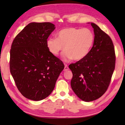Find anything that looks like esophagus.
<instances>
[{
  "label": "esophagus",
  "mask_w": 125,
  "mask_h": 125,
  "mask_svg": "<svg viewBox=\"0 0 125 125\" xmlns=\"http://www.w3.org/2000/svg\"><path fill=\"white\" fill-rule=\"evenodd\" d=\"M69 70V68H68V65L67 64H65V66H64V71H67V70Z\"/></svg>",
  "instance_id": "esophagus-1"
}]
</instances>
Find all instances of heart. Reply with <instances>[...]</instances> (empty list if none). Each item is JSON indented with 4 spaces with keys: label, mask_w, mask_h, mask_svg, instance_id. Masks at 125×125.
<instances>
[{
    "label": "heart",
    "mask_w": 125,
    "mask_h": 125,
    "mask_svg": "<svg viewBox=\"0 0 125 125\" xmlns=\"http://www.w3.org/2000/svg\"><path fill=\"white\" fill-rule=\"evenodd\" d=\"M94 40V34L89 28L68 27L58 31L57 38L48 39L47 46L52 55L57 56L64 49L63 57L65 60L79 61L89 54Z\"/></svg>",
    "instance_id": "obj_1"
}]
</instances>
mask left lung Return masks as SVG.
Segmentation results:
<instances>
[{
  "label": "left lung",
  "instance_id": "obj_1",
  "mask_svg": "<svg viewBox=\"0 0 125 125\" xmlns=\"http://www.w3.org/2000/svg\"><path fill=\"white\" fill-rule=\"evenodd\" d=\"M94 40L89 54L83 59L69 65L73 73L71 86L82 100L91 102L107 91L115 64L113 42L109 35L94 23Z\"/></svg>",
  "mask_w": 125,
  "mask_h": 125
}]
</instances>
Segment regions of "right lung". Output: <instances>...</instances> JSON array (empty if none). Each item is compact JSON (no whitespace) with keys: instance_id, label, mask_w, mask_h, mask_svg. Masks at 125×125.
Masks as SVG:
<instances>
[{"instance_id":"1","label":"right lung","mask_w":125,"mask_h":125,"mask_svg":"<svg viewBox=\"0 0 125 125\" xmlns=\"http://www.w3.org/2000/svg\"><path fill=\"white\" fill-rule=\"evenodd\" d=\"M55 28L50 22H31L12 43L10 72L19 91L29 99L39 101L49 95L64 68L62 61L47 46Z\"/></svg>"}]
</instances>
